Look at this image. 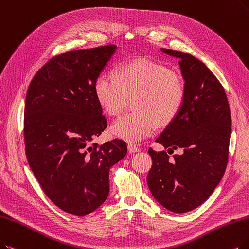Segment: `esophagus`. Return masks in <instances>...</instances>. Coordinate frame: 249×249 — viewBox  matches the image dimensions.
Returning a JSON list of instances; mask_svg holds the SVG:
<instances>
[{
  "instance_id": "esophagus-1",
  "label": "esophagus",
  "mask_w": 249,
  "mask_h": 249,
  "mask_svg": "<svg viewBox=\"0 0 249 249\" xmlns=\"http://www.w3.org/2000/svg\"><path fill=\"white\" fill-rule=\"evenodd\" d=\"M127 150H128V152H130V153H136L138 151H140V148L137 147L134 144H128L127 145Z\"/></svg>"
}]
</instances>
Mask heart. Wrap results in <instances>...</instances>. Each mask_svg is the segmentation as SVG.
<instances>
[{
    "label": "heart",
    "mask_w": 249,
    "mask_h": 249,
    "mask_svg": "<svg viewBox=\"0 0 249 249\" xmlns=\"http://www.w3.org/2000/svg\"><path fill=\"white\" fill-rule=\"evenodd\" d=\"M99 105L109 116H119L132 101L135 109L115 122L111 132L136 143L150 137L156 125L171 124L180 114L186 97L183 76L148 58L119 64L114 76L101 73L94 83Z\"/></svg>",
    "instance_id": "1"
}]
</instances>
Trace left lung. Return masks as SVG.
<instances>
[{
    "mask_svg": "<svg viewBox=\"0 0 249 249\" xmlns=\"http://www.w3.org/2000/svg\"><path fill=\"white\" fill-rule=\"evenodd\" d=\"M178 58L186 97L180 114L156 141L181 155L170 159L150 147L152 166L147 184L155 199L177 213L201 205L225 174L231 135V112L222 84L206 65L190 54L162 49Z\"/></svg>",
    "mask_w": 249,
    "mask_h": 249,
    "instance_id": "left-lung-1",
    "label": "left lung"
}]
</instances>
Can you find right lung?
<instances>
[{"mask_svg":"<svg viewBox=\"0 0 249 249\" xmlns=\"http://www.w3.org/2000/svg\"><path fill=\"white\" fill-rule=\"evenodd\" d=\"M115 49L106 45L56 55L38 69L26 93L28 164L51 201L77 216L105 201L109 170L127 151L119 139L93 143L107 126L94 83Z\"/></svg>","mask_w":249,"mask_h":249,"instance_id":"add662e5","label":"right lung"}]
</instances>
